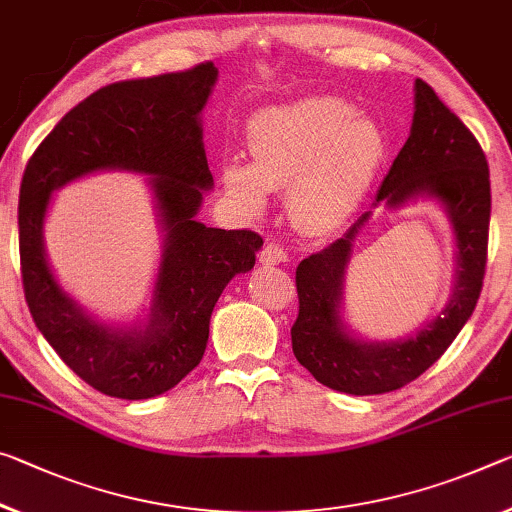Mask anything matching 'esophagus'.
Wrapping results in <instances>:
<instances>
[{
  "label": "esophagus",
  "mask_w": 512,
  "mask_h": 512,
  "mask_svg": "<svg viewBox=\"0 0 512 512\" xmlns=\"http://www.w3.org/2000/svg\"><path fill=\"white\" fill-rule=\"evenodd\" d=\"M289 262V253L285 248L280 246V243H264V248L259 250V264L264 266H273V264H285Z\"/></svg>",
  "instance_id": "34e87169"
}]
</instances>
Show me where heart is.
Wrapping results in <instances>:
<instances>
[{"instance_id": "obj_1", "label": "heart", "mask_w": 512, "mask_h": 512, "mask_svg": "<svg viewBox=\"0 0 512 512\" xmlns=\"http://www.w3.org/2000/svg\"><path fill=\"white\" fill-rule=\"evenodd\" d=\"M253 161L230 157L223 186L241 209L262 214L271 189H285L305 232L342 225L367 198L385 159V134L339 97H307L250 120Z\"/></svg>"}]
</instances>
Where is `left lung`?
Wrapping results in <instances>:
<instances>
[{"label":"left lung","mask_w":512,"mask_h":512,"mask_svg":"<svg viewBox=\"0 0 512 512\" xmlns=\"http://www.w3.org/2000/svg\"><path fill=\"white\" fill-rule=\"evenodd\" d=\"M417 198L442 205L456 239V282L444 310L396 342L355 337L342 319L344 273L353 241L369 223L364 212L342 239L296 269L298 319L291 328L296 360L337 392L369 396L394 392L442 358L472 316L483 289L490 230V170L481 145L426 81H415L410 136L380 184L373 207L401 209Z\"/></svg>","instance_id":"8db88e82"}]
</instances>
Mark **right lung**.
<instances>
[{
	"instance_id": "right-lung-1",
	"label": "right lung",
	"mask_w": 512,
	"mask_h": 512,
	"mask_svg": "<svg viewBox=\"0 0 512 512\" xmlns=\"http://www.w3.org/2000/svg\"><path fill=\"white\" fill-rule=\"evenodd\" d=\"M218 79L214 63L129 79L88 95L31 154L20 184L22 287L36 328L97 392L141 401L173 389L205 355L209 319L237 273L255 266L262 237L198 221L214 186L200 113ZM100 169L149 177L165 250L151 314L134 327L88 315L53 278L42 227L51 193Z\"/></svg>"
}]
</instances>
